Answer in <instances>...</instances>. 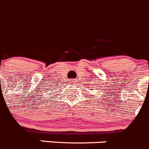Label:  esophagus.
Listing matches in <instances>:
<instances>
[{"label": "esophagus", "instance_id": "1", "mask_svg": "<svg viewBox=\"0 0 149 149\" xmlns=\"http://www.w3.org/2000/svg\"><path fill=\"white\" fill-rule=\"evenodd\" d=\"M71 82H72V83H74V82H75V81H74V80H71Z\"/></svg>", "mask_w": 149, "mask_h": 149}]
</instances>
